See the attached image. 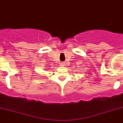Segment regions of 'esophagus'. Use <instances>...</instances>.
I'll list each match as a JSON object with an SVG mask.
<instances>
[{"label": "esophagus", "mask_w": 123, "mask_h": 123, "mask_svg": "<svg viewBox=\"0 0 123 123\" xmlns=\"http://www.w3.org/2000/svg\"><path fill=\"white\" fill-rule=\"evenodd\" d=\"M60 65L61 66H65V62H62L60 63Z\"/></svg>", "instance_id": "1"}]
</instances>
